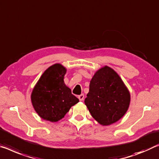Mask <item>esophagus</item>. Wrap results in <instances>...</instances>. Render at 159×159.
<instances>
[{"instance_id": "esophagus-1", "label": "esophagus", "mask_w": 159, "mask_h": 159, "mask_svg": "<svg viewBox=\"0 0 159 159\" xmlns=\"http://www.w3.org/2000/svg\"><path fill=\"white\" fill-rule=\"evenodd\" d=\"M79 99L80 101H83V100H84V95L81 94V95H79Z\"/></svg>"}]
</instances>
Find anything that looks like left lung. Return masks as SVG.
Here are the masks:
<instances>
[{
  "label": "left lung",
  "instance_id": "left-lung-1",
  "mask_svg": "<svg viewBox=\"0 0 159 159\" xmlns=\"http://www.w3.org/2000/svg\"><path fill=\"white\" fill-rule=\"evenodd\" d=\"M85 99L92 117L102 126L117 122L127 112L130 93L117 73L107 66L95 73Z\"/></svg>",
  "mask_w": 159,
  "mask_h": 159
}]
</instances>
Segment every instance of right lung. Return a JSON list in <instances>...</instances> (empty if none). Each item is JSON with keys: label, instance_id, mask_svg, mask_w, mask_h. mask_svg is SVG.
Wrapping results in <instances>:
<instances>
[{"label": "right lung", "instance_id": "obj_1", "mask_svg": "<svg viewBox=\"0 0 159 159\" xmlns=\"http://www.w3.org/2000/svg\"><path fill=\"white\" fill-rule=\"evenodd\" d=\"M66 69L61 64L49 66L42 74L31 94L32 106L40 117L56 122L79 102L64 84Z\"/></svg>", "mask_w": 159, "mask_h": 159}]
</instances>
